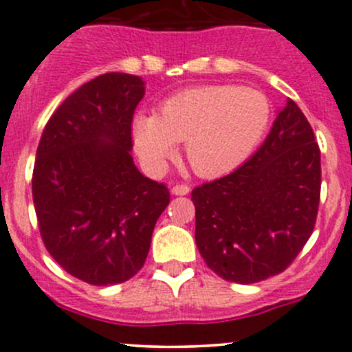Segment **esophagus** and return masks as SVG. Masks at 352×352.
I'll list each match as a JSON object with an SVG mask.
<instances>
[{
    "instance_id": "obj_1",
    "label": "esophagus",
    "mask_w": 352,
    "mask_h": 352,
    "mask_svg": "<svg viewBox=\"0 0 352 352\" xmlns=\"http://www.w3.org/2000/svg\"><path fill=\"white\" fill-rule=\"evenodd\" d=\"M189 187L186 186V184H177V186L172 187V194L173 196H186V194H189Z\"/></svg>"
}]
</instances>
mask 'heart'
Listing matches in <instances>:
<instances>
[{
    "label": "heart",
    "mask_w": 352,
    "mask_h": 352,
    "mask_svg": "<svg viewBox=\"0 0 352 352\" xmlns=\"http://www.w3.org/2000/svg\"><path fill=\"white\" fill-rule=\"evenodd\" d=\"M270 101L261 91L232 84L189 87L160 104L158 115L139 113L132 142L149 172H162L177 142L194 172L217 177L249 158L270 124Z\"/></svg>",
    "instance_id": "obj_1"
}]
</instances>
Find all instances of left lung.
<instances>
[{
	"instance_id": "1",
	"label": "left lung",
	"mask_w": 352,
	"mask_h": 352,
	"mask_svg": "<svg viewBox=\"0 0 352 352\" xmlns=\"http://www.w3.org/2000/svg\"><path fill=\"white\" fill-rule=\"evenodd\" d=\"M320 187L315 134L289 100L244 165L190 194L196 244L208 267L237 284L282 274L313 234Z\"/></svg>"
}]
</instances>
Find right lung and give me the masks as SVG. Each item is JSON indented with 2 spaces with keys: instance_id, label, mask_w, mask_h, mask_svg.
I'll use <instances>...</instances> for the list:
<instances>
[{
  "instance_id": "1",
  "label": "right lung",
  "mask_w": 352,
  "mask_h": 352,
  "mask_svg": "<svg viewBox=\"0 0 352 352\" xmlns=\"http://www.w3.org/2000/svg\"><path fill=\"white\" fill-rule=\"evenodd\" d=\"M144 82L103 74L56 108L32 173L41 237L54 261L91 285L122 284L148 258L156 220L170 203L165 184L134 165L132 117Z\"/></svg>"
}]
</instances>
